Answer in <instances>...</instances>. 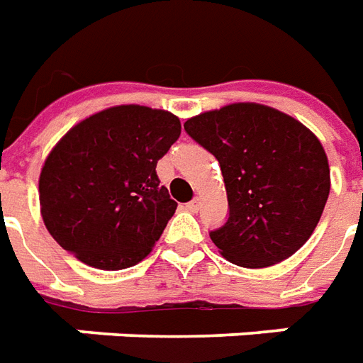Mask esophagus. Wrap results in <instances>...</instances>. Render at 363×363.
I'll list each match as a JSON object with an SVG mask.
<instances>
[{
  "label": "esophagus",
  "instance_id": "esophagus-1",
  "mask_svg": "<svg viewBox=\"0 0 363 363\" xmlns=\"http://www.w3.org/2000/svg\"><path fill=\"white\" fill-rule=\"evenodd\" d=\"M201 208V199H193L191 203L185 204V211L187 212H197Z\"/></svg>",
  "mask_w": 363,
  "mask_h": 363
}]
</instances>
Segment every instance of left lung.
Returning a JSON list of instances; mask_svg holds the SVG:
<instances>
[{
    "label": "left lung",
    "instance_id": "obj_1",
    "mask_svg": "<svg viewBox=\"0 0 363 363\" xmlns=\"http://www.w3.org/2000/svg\"><path fill=\"white\" fill-rule=\"evenodd\" d=\"M184 128L222 168L230 218L211 239L223 258L241 268H268L295 255L329 197L320 140L293 116L258 103L208 111Z\"/></svg>",
    "mask_w": 363,
    "mask_h": 363
}]
</instances>
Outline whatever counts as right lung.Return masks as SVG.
I'll return each instance as SVG.
<instances>
[{"instance_id":"1","label":"right lung","mask_w":363,"mask_h":363,"mask_svg":"<svg viewBox=\"0 0 363 363\" xmlns=\"http://www.w3.org/2000/svg\"><path fill=\"white\" fill-rule=\"evenodd\" d=\"M179 133L178 116L141 105L105 108L70 128L40 174L51 237L94 268L141 262L178 206L155 168Z\"/></svg>"}]
</instances>
